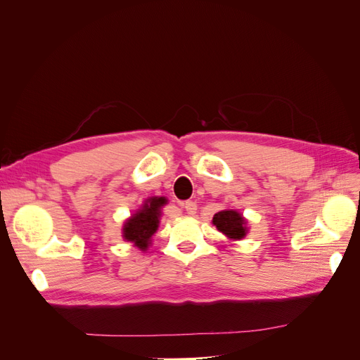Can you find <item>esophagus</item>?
Here are the masks:
<instances>
[{"instance_id": "1", "label": "esophagus", "mask_w": 360, "mask_h": 360, "mask_svg": "<svg viewBox=\"0 0 360 360\" xmlns=\"http://www.w3.org/2000/svg\"><path fill=\"white\" fill-rule=\"evenodd\" d=\"M183 207H184V210H186V213L191 214V216L197 213V202H195V201H186L183 204Z\"/></svg>"}]
</instances>
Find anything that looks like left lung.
<instances>
[{"label": "left lung", "mask_w": 360, "mask_h": 360, "mask_svg": "<svg viewBox=\"0 0 360 360\" xmlns=\"http://www.w3.org/2000/svg\"><path fill=\"white\" fill-rule=\"evenodd\" d=\"M213 225L226 237L240 240L246 236V222L240 213L236 210H222L213 216Z\"/></svg>", "instance_id": "1"}]
</instances>
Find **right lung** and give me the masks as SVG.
<instances>
[{
  "label": "right lung",
  "mask_w": 360,
  "mask_h": 360,
  "mask_svg": "<svg viewBox=\"0 0 360 360\" xmlns=\"http://www.w3.org/2000/svg\"><path fill=\"white\" fill-rule=\"evenodd\" d=\"M163 204H167L163 197L150 198L146 201L143 209L130 217L123 228V237L127 242L135 243L139 249H147L150 237L158 230L160 207Z\"/></svg>",
  "instance_id": "add662e5"
}]
</instances>
